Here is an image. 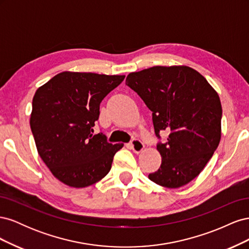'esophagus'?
<instances>
[{"mask_svg": "<svg viewBox=\"0 0 249 249\" xmlns=\"http://www.w3.org/2000/svg\"><path fill=\"white\" fill-rule=\"evenodd\" d=\"M130 146L133 149V152L136 154H139L140 152H142V149L144 148V145H143V143L139 139H133L132 142L130 143Z\"/></svg>", "mask_w": 249, "mask_h": 249, "instance_id": "obj_1", "label": "esophagus"}]
</instances>
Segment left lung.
<instances>
[{
  "label": "left lung",
  "mask_w": 249,
  "mask_h": 249,
  "mask_svg": "<svg viewBox=\"0 0 249 249\" xmlns=\"http://www.w3.org/2000/svg\"><path fill=\"white\" fill-rule=\"evenodd\" d=\"M125 84L153 112L155 134L168 133L158 143L160 168L148 178L166 188H179L196 178L221 138L219 95L189 66H153L127 74Z\"/></svg>",
  "instance_id": "obj_1"
}]
</instances>
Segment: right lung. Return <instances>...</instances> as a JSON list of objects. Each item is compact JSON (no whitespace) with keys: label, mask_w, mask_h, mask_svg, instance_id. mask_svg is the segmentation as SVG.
I'll use <instances>...</instances> for the list:
<instances>
[{"label":"right lung","mask_w":249,"mask_h":249,"mask_svg":"<svg viewBox=\"0 0 249 249\" xmlns=\"http://www.w3.org/2000/svg\"><path fill=\"white\" fill-rule=\"evenodd\" d=\"M124 76L63 71L36 90L30 117L40 158L56 178L73 188L99 182L124 143L93 135L104 97Z\"/></svg>","instance_id":"obj_1"}]
</instances>
